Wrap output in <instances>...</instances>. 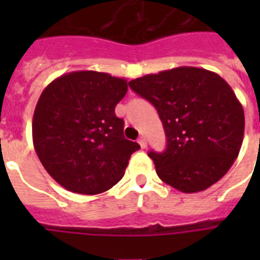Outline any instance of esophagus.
I'll use <instances>...</instances> for the list:
<instances>
[{"label": "esophagus", "mask_w": 260, "mask_h": 260, "mask_svg": "<svg viewBox=\"0 0 260 260\" xmlns=\"http://www.w3.org/2000/svg\"><path fill=\"white\" fill-rule=\"evenodd\" d=\"M138 143H139V144H140V147H142V148H146V147H147V142H146V139L143 138V136H142V138H139Z\"/></svg>", "instance_id": "1"}]
</instances>
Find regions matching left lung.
<instances>
[{
	"label": "left lung",
	"mask_w": 260,
	"mask_h": 260,
	"mask_svg": "<svg viewBox=\"0 0 260 260\" xmlns=\"http://www.w3.org/2000/svg\"><path fill=\"white\" fill-rule=\"evenodd\" d=\"M156 108L166 132L165 152L151 151L158 177L183 193L220 181L244 136V110L232 87L213 71L175 67L129 82Z\"/></svg>",
	"instance_id": "left-lung-1"
}]
</instances>
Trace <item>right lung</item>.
I'll list each match as a JSON object with an SVG mask.
<instances>
[{
    "label": "right lung",
    "mask_w": 260,
    "mask_h": 260,
    "mask_svg": "<svg viewBox=\"0 0 260 260\" xmlns=\"http://www.w3.org/2000/svg\"><path fill=\"white\" fill-rule=\"evenodd\" d=\"M126 79L98 71H73L43 90L32 121L34 147L43 167L64 189L100 194L117 183L140 148L124 138L114 108Z\"/></svg>",
    "instance_id": "add662e5"
}]
</instances>
